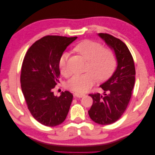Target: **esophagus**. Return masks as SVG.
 <instances>
[{"mask_svg": "<svg viewBox=\"0 0 155 155\" xmlns=\"http://www.w3.org/2000/svg\"><path fill=\"white\" fill-rule=\"evenodd\" d=\"M85 94H82V93H79V92H75L74 93V96L77 97H82L83 96H85Z\"/></svg>", "mask_w": 155, "mask_h": 155, "instance_id": "esophagus-1", "label": "esophagus"}]
</instances>
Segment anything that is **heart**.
Masks as SVG:
<instances>
[{
	"label": "heart",
	"instance_id": "1",
	"mask_svg": "<svg viewBox=\"0 0 155 155\" xmlns=\"http://www.w3.org/2000/svg\"><path fill=\"white\" fill-rule=\"evenodd\" d=\"M75 50L88 61L87 70L83 74H76L70 78L67 83L68 89L77 92H84L90 89L97 80L104 81L109 78L114 72L116 58L111 49L104 48L99 43L85 40L77 45ZM68 54L64 52L59 60L60 72L64 76L70 74L67 67Z\"/></svg>",
	"mask_w": 155,
	"mask_h": 155
}]
</instances>
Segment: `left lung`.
Here are the masks:
<instances>
[{
	"instance_id": "left-lung-1",
	"label": "left lung",
	"mask_w": 155,
	"mask_h": 155,
	"mask_svg": "<svg viewBox=\"0 0 155 155\" xmlns=\"http://www.w3.org/2000/svg\"><path fill=\"white\" fill-rule=\"evenodd\" d=\"M97 35L114 52L117 67L111 77L100 86L104 91L103 95L89 94L93 104L88 114L94 122L109 125L120 118L129 104L135 82V67L132 55L124 42L107 34Z\"/></svg>"
}]
</instances>
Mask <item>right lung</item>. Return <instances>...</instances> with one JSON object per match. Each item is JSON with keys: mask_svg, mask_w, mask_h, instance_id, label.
<instances>
[{"mask_svg": "<svg viewBox=\"0 0 155 155\" xmlns=\"http://www.w3.org/2000/svg\"><path fill=\"white\" fill-rule=\"evenodd\" d=\"M78 37L47 35L28 50L21 68V84L28 108L33 117L45 126L62 124L68 113L73 95L68 91L55 96L52 89L60 75L59 60Z\"/></svg>", "mask_w": 155, "mask_h": 155, "instance_id": "right-lung-1", "label": "right lung"}]
</instances>
